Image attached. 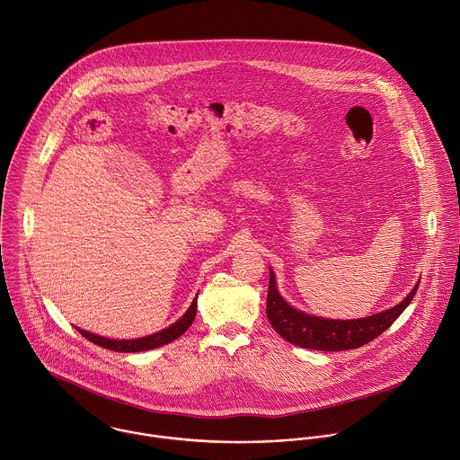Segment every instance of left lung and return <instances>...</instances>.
Masks as SVG:
<instances>
[{"label": "left lung", "mask_w": 460, "mask_h": 460, "mask_svg": "<svg viewBox=\"0 0 460 460\" xmlns=\"http://www.w3.org/2000/svg\"><path fill=\"white\" fill-rule=\"evenodd\" d=\"M420 283L411 290V294L396 306L375 314L364 319L335 321L308 315L301 310L292 308L278 292L276 276L270 269L269 296H267V317L272 328L290 344L315 349V351H346L357 349L378 335H382L411 305L418 292Z\"/></svg>", "instance_id": "left-lung-1"}]
</instances>
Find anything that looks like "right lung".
<instances>
[{
	"label": "right lung",
	"instance_id": "obj_1",
	"mask_svg": "<svg viewBox=\"0 0 460 460\" xmlns=\"http://www.w3.org/2000/svg\"><path fill=\"white\" fill-rule=\"evenodd\" d=\"M195 314H197V297L193 299V303L188 308V312L177 323H173L172 326H168L163 332H157V333L143 337V339H132V341H114V339H105V337L93 335V333L84 332L80 328H76V330H78L80 335H84L87 341H91L93 344H96L100 348H105V349H111V351H118V353H137V351H146V349L161 348V346L170 344L175 339H179L191 326V323L195 319Z\"/></svg>",
	"mask_w": 460,
	"mask_h": 460
}]
</instances>
